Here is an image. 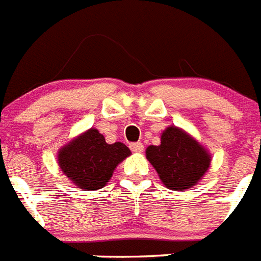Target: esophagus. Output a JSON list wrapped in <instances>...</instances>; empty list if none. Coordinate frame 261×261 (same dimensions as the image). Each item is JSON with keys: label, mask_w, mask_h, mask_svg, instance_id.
<instances>
[{"label": "esophagus", "mask_w": 261, "mask_h": 261, "mask_svg": "<svg viewBox=\"0 0 261 261\" xmlns=\"http://www.w3.org/2000/svg\"><path fill=\"white\" fill-rule=\"evenodd\" d=\"M130 148H131V151H133V152H142V151L144 150V146L142 143H139V142H138V143H131Z\"/></svg>", "instance_id": "1"}]
</instances>
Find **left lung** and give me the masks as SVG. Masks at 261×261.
Listing matches in <instances>:
<instances>
[{"label":"left lung","mask_w":261,"mask_h":261,"mask_svg":"<svg viewBox=\"0 0 261 261\" xmlns=\"http://www.w3.org/2000/svg\"><path fill=\"white\" fill-rule=\"evenodd\" d=\"M146 158L163 185L174 191H185L198 185L211 164L208 151L175 126L162 133L159 146H148Z\"/></svg>","instance_id":"1"}]
</instances>
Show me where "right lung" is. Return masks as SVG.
Instances as JSON below:
<instances>
[{
	"mask_svg": "<svg viewBox=\"0 0 261 261\" xmlns=\"http://www.w3.org/2000/svg\"><path fill=\"white\" fill-rule=\"evenodd\" d=\"M130 155L126 144L106 143L97 128H90L61 148L58 164L76 187L95 191L107 185L118 164Z\"/></svg>",
	"mask_w": 261,
	"mask_h": 261,
	"instance_id": "1",
	"label": "right lung"
}]
</instances>
